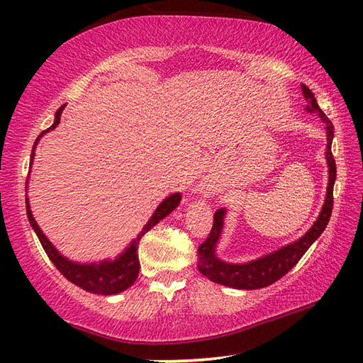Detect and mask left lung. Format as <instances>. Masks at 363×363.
Instances as JSON below:
<instances>
[{"label":"left lung","instance_id":"obj_1","mask_svg":"<svg viewBox=\"0 0 363 363\" xmlns=\"http://www.w3.org/2000/svg\"><path fill=\"white\" fill-rule=\"evenodd\" d=\"M303 93L304 97L309 102L307 110L309 112H317V115L325 121L327 125V162H328V189H327V199H325V205L322 208V213L315 224L311 227L309 232L306 233L303 238H299L298 242L288 245L285 248H280L279 251H274L267 256L261 257L248 264H227L218 259L214 255V247L219 240L220 230H223V219H224V210L220 208L214 213L213 227L210 235L206 237V240L200 245L196 256H199V270L203 275H206L211 281L216 284L232 286V288H240V290H256V288H264L272 285L274 281L280 280L285 274L296 266L298 261L303 257L312 243H314L320 233L327 227L331 211H333V186L336 179V163L331 153V140H333V123L330 121L327 115L322 112V108L318 107L315 96L312 94V91L303 84Z\"/></svg>","mask_w":363,"mask_h":363}]
</instances>
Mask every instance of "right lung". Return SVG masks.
<instances>
[{
    "label": "right lung",
    "mask_w": 363,
    "mask_h": 363,
    "mask_svg": "<svg viewBox=\"0 0 363 363\" xmlns=\"http://www.w3.org/2000/svg\"><path fill=\"white\" fill-rule=\"evenodd\" d=\"M64 107H60L56 112V120H54L52 126L48 128L46 131H43L36 143H38L40 138L43 134L48 133L49 130H54L59 125L60 121V115H62ZM35 143V145H36ZM33 145V149H35ZM32 160H33V153H32ZM181 201V195L179 194H173L168 199H164L160 206L157 208V211L153 213V216L150 218L149 223L144 225V229L140 230L139 235L134 238V242L130 245L125 253L121 256L116 257L115 261H106L101 264H77L72 262L64 257L62 255L57 253V250L52 247V243L48 240L45 237V233L41 232V229L36 224L35 218L32 216V211L28 208V201H27V216L30 224H32L33 230L38 235L41 247L45 248L46 255L49 256V259L52 261L54 266L59 269V272L64 275L67 280H70L72 284L78 285L83 290L89 291V293H96V294H116L120 291H125L126 288H130L134 281L138 279L139 274V256H138V247H139V240L143 238L145 232H149L153 225H155L160 219H163L167 214H169L174 208L179 205Z\"/></svg>",
    "instance_id": "obj_1"
}]
</instances>
